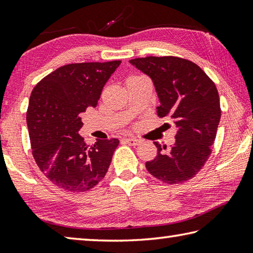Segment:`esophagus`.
Instances as JSON below:
<instances>
[{
	"mask_svg": "<svg viewBox=\"0 0 253 253\" xmlns=\"http://www.w3.org/2000/svg\"><path fill=\"white\" fill-rule=\"evenodd\" d=\"M125 142L128 145H130V146H137V145L140 144V140L139 139L132 138V137H129V138H125Z\"/></svg>",
	"mask_w": 253,
	"mask_h": 253,
	"instance_id": "esophagus-1",
	"label": "esophagus"
}]
</instances>
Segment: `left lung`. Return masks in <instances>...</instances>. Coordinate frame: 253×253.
<instances>
[{
    "label": "left lung",
    "mask_w": 253,
    "mask_h": 253,
    "mask_svg": "<svg viewBox=\"0 0 253 253\" xmlns=\"http://www.w3.org/2000/svg\"><path fill=\"white\" fill-rule=\"evenodd\" d=\"M151 77L161 105L158 117L176 124L175 144L170 148L154 143L157 155L146 162L154 177L168 184L186 182L203 168L215 140L221 118L220 98L210 77L190 60L166 55L129 60Z\"/></svg>",
    "instance_id": "8db88e82"
}]
</instances>
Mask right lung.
I'll return each instance as SVG.
<instances>
[{"label":"right lung","instance_id":"add662e5","mask_svg":"<svg viewBox=\"0 0 253 253\" xmlns=\"http://www.w3.org/2000/svg\"><path fill=\"white\" fill-rule=\"evenodd\" d=\"M121 60L70 63L37 84L30 96L27 124L32 155L46 178L60 188L84 192L108 170L117 138L89 146L78 131L81 115L97 107L102 88Z\"/></svg>","mask_w":253,"mask_h":253}]
</instances>
